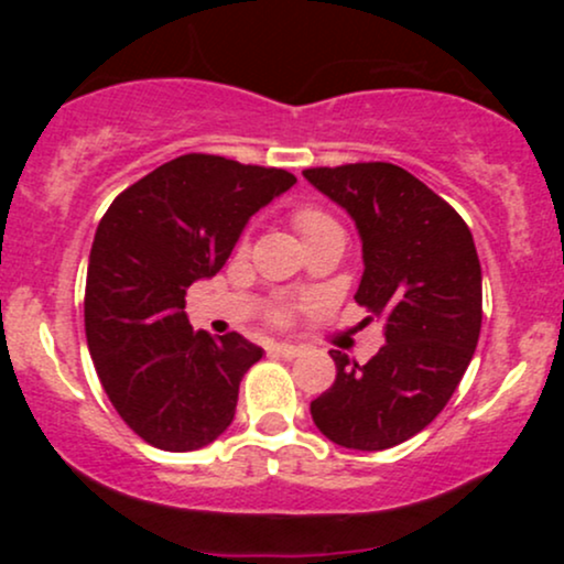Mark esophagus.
<instances>
[{
  "mask_svg": "<svg viewBox=\"0 0 564 564\" xmlns=\"http://www.w3.org/2000/svg\"><path fill=\"white\" fill-rule=\"evenodd\" d=\"M270 352L281 355V358L294 360V358H300V355H302V347L289 345V341H275V345H270Z\"/></svg>",
  "mask_w": 564,
  "mask_h": 564,
  "instance_id": "esophagus-1",
  "label": "esophagus"
}]
</instances>
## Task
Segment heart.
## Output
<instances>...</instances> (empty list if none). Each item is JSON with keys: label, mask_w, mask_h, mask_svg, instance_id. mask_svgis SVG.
Instances as JSON below:
<instances>
[{"label": "heart", "mask_w": 564, "mask_h": 564, "mask_svg": "<svg viewBox=\"0 0 564 564\" xmlns=\"http://www.w3.org/2000/svg\"><path fill=\"white\" fill-rule=\"evenodd\" d=\"M294 225H296V230L304 236V241H307L310 236H315V232H321L326 228H334L336 223L328 215H323L321 209H313V206H300V209L294 212ZM273 318L278 323H283L289 318V310L286 307L273 310Z\"/></svg>", "instance_id": "obj_1"}]
</instances>
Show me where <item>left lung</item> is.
Returning <instances> with one entry per match:
<instances>
[{
    "mask_svg": "<svg viewBox=\"0 0 564 564\" xmlns=\"http://www.w3.org/2000/svg\"><path fill=\"white\" fill-rule=\"evenodd\" d=\"M364 241L355 302L384 321L366 366L332 349L336 381L310 403L318 430L352 451H384L435 422L467 371L482 323V273L458 212L387 161L304 170Z\"/></svg>",
    "mask_w": 564,
    "mask_h": 564,
    "instance_id": "8db88e82",
    "label": "left lung"
}]
</instances>
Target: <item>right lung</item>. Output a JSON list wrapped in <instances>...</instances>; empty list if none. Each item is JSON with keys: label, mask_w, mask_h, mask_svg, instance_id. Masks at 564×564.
Returning <instances> with one entry per match:
<instances>
[{"label": "right lung", "mask_w": 564, "mask_h": 564, "mask_svg": "<svg viewBox=\"0 0 564 564\" xmlns=\"http://www.w3.org/2000/svg\"><path fill=\"white\" fill-rule=\"evenodd\" d=\"M296 177L185 153L129 185L97 225L84 332L97 377L129 430L161 451H198L228 430L262 347L193 332L185 294L228 262L254 212Z\"/></svg>", "instance_id": "right-lung-1"}]
</instances>
